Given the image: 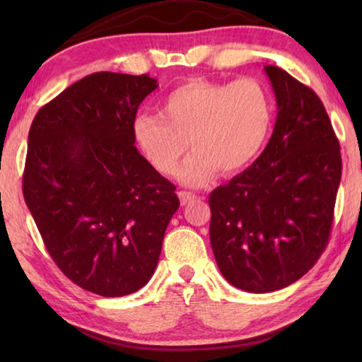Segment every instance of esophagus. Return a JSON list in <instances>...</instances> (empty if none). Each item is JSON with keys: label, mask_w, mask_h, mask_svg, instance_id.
Listing matches in <instances>:
<instances>
[{"label": "esophagus", "mask_w": 362, "mask_h": 362, "mask_svg": "<svg viewBox=\"0 0 362 362\" xmlns=\"http://www.w3.org/2000/svg\"><path fill=\"white\" fill-rule=\"evenodd\" d=\"M177 196H180L181 204H187V202L196 199V194H192V192H189V191H180L177 192Z\"/></svg>", "instance_id": "1"}]
</instances>
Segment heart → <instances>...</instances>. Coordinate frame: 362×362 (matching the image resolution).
<instances>
[{"label": "heart", "mask_w": 362, "mask_h": 362, "mask_svg": "<svg viewBox=\"0 0 362 362\" xmlns=\"http://www.w3.org/2000/svg\"><path fill=\"white\" fill-rule=\"evenodd\" d=\"M274 123V105L264 83L250 77L234 82L192 78L173 88L160 112H140L132 133L141 156L161 175H175L187 140L180 180L209 182L217 171L234 175L255 160Z\"/></svg>", "instance_id": "obj_1"}]
</instances>
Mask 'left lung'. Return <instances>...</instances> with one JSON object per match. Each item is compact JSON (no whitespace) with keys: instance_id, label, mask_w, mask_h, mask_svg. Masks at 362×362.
<instances>
[{"instance_id":"obj_1","label":"left lung","mask_w":362,"mask_h":362,"mask_svg":"<svg viewBox=\"0 0 362 362\" xmlns=\"http://www.w3.org/2000/svg\"><path fill=\"white\" fill-rule=\"evenodd\" d=\"M276 107L270 141L252 165L209 194V237L224 279L250 293L285 288L328 245L341 151L320 97L265 66Z\"/></svg>"}]
</instances>
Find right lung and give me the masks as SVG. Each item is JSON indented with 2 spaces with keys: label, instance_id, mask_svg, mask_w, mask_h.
<instances>
[{
  "label": "right lung",
  "instance_id": "add662e5",
  "mask_svg": "<svg viewBox=\"0 0 362 362\" xmlns=\"http://www.w3.org/2000/svg\"><path fill=\"white\" fill-rule=\"evenodd\" d=\"M156 87L148 74H90L41 107L29 128L24 201L62 274L100 296L148 284L180 207L176 186L148 165L132 133Z\"/></svg>",
  "mask_w": 362,
  "mask_h": 362
}]
</instances>
